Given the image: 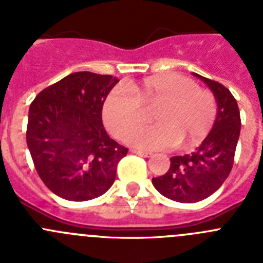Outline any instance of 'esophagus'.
I'll return each mask as SVG.
<instances>
[{
	"instance_id": "obj_1",
	"label": "esophagus",
	"mask_w": 263,
	"mask_h": 263,
	"mask_svg": "<svg viewBox=\"0 0 263 263\" xmlns=\"http://www.w3.org/2000/svg\"><path fill=\"white\" fill-rule=\"evenodd\" d=\"M133 154H137V155H139V156H143V157H149V156H152V154L151 152H147V151H142V149H133Z\"/></svg>"
}]
</instances>
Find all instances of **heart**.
I'll return each mask as SVG.
<instances>
[{
	"instance_id": "b5f03b06",
	"label": "heart",
	"mask_w": 263,
	"mask_h": 263,
	"mask_svg": "<svg viewBox=\"0 0 263 263\" xmlns=\"http://www.w3.org/2000/svg\"><path fill=\"white\" fill-rule=\"evenodd\" d=\"M154 109L158 124L140 127L125 136V142L142 149H162L183 142L194 146L206 137L217 117L213 94L197 87L178 73H165L144 81L120 84L108 92L102 108L104 125L114 136L143 122L141 104Z\"/></svg>"
}]
</instances>
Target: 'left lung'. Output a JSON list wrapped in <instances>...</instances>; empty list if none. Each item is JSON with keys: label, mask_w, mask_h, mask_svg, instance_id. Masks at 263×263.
Here are the masks:
<instances>
[{"label": "left lung", "mask_w": 263, "mask_h": 263, "mask_svg": "<svg viewBox=\"0 0 263 263\" xmlns=\"http://www.w3.org/2000/svg\"><path fill=\"white\" fill-rule=\"evenodd\" d=\"M213 92L217 117L213 127L194 152L171 157V167L161 177L152 178L155 189L167 199L196 202L206 199L223 184L234 164L240 136V112L236 99L219 82L194 73Z\"/></svg>", "instance_id": "obj_1"}]
</instances>
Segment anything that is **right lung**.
Listing matches in <instances>:
<instances>
[{
  "label": "right lung",
  "mask_w": 263,
  "mask_h": 263,
  "mask_svg": "<svg viewBox=\"0 0 263 263\" xmlns=\"http://www.w3.org/2000/svg\"><path fill=\"white\" fill-rule=\"evenodd\" d=\"M117 77L74 72L31 103L27 144L40 178L57 196L96 199L109 190L127 148L109 138L102 108Z\"/></svg>",
  "instance_id": "right-lung-1"
}]
</instances>
